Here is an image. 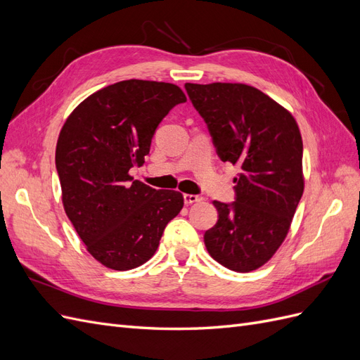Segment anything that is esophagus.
Here are the masks:
<instances>
[{"instance_id": "obj_1", "label": "esophagus", "mask_w": 360, "mask_h": 360, "mask_svg": "<svg viewBox=\"0 0 360 360\" xmlns=\"http://www.w3.org/2000/svg\"><path fill=\"white\" fill-rule=\"evenodd\" d=\"M183 200H184V204H193V202H200V201H202V197H200V195L184 193V195H183Z\"/></svg>"}]
</instances>
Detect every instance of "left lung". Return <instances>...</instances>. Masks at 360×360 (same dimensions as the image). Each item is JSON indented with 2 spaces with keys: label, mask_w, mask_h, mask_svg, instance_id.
<instances>
[{
  "label": "left lung",
  "mask_w": 360,
  "mask_h": 360,
  "mask_svg": "<svg viewBox=\"0 0 360 360\" xmlns=\"http://www.w3.org/2000/svg\"><path fill=\"white\" fill-rule=\"evenodd\" d=\"M217 156L240 167L233 202L213 201L217 222L204 234L212 258L250 271L271 258L303 193V144L294 117L246 84H184Z\"/></svg>",
  "instance_id": "obj_1"
}]
</instances>
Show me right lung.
<instances>
[{
  "instance_id": "right-lung-1",
  "label": "right lung",
  "mask_w": 360,
  "mask_h": 360,
  "mask_svg": "<svg viewBox=\"0 0 360 360\" xmlns=\"http://www.w3.org/2000/svg\"><path fill=\"white\" fill-rule=\"evenodd\" d=\"M180 86L129 79L93 93L64 123L56 150L63 205L86 250L114 270L155 255L167 224L183 209L177 191H158L130 177L150 153L151 138Z\"/></svg>"
}]
</instances>
